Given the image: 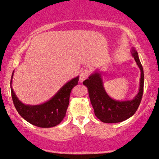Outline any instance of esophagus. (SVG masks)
Instances as JSON below:
<instances>
[{
	"label": "esophagus",
	"mask_w": 159,
	"mask_h": 159,
	"mask_svg": "<svg viewBox=\"0 0 159 159\" xmlns=\"http://www.w3.org/2000/svg\"><path fill=\"white\" fill-rule=\"evenodd\" d=\"M90 72H91L89 68L84 69L81 72V73H80L79 81L82 82V81H84L85 79H86V78L89 77V75Z\"/></svg>",
	"instance_id": "esophagus-1"
}]
</instances>
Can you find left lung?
<instances>
[{"label": "left lung", "instance_id": "1", "mask_svg": "<svg viewBox=\"0 0 159 159\" xmlns=\"http://www.w3.org/2000/svg\"><path fill=\"white\" fill-rule=\"evenodd\" d=\"M131 52L141 72L139 92L132 100L118 101L110 97L105 92L101 74L98 72L92 74L83 82L88 88L95 116L101 121L107 124L124 121L134 115L139 106L143 94L144 72L137 51L133 48Z\"/></svg>", "mask_w": 159, "mask_h": 159}]
</instances>
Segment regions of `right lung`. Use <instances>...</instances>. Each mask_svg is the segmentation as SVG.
<instances>
[{
	"mask_svg": "<svg viewBox=\"0 0 159 159\" xmlns=\"http://www.w3.org/2000/svg\"><path fill=\"white\" fill-rule=\"evenodd\" d=\"M11 92L14 105L19 114L30 124L41 128H49L58 125L65 118L69 105L72 89L78 85V76L65 84L49 100L38 105H25L16 96L11 87Z\"/></svg>",
	"mask_w": 159,
	"mask_h": 159,
	"instance_id": "add662e5",
	"label": "right lung"
}]
</instances>
